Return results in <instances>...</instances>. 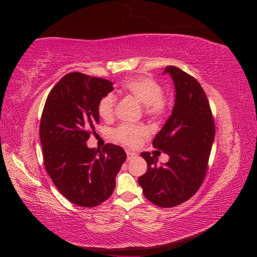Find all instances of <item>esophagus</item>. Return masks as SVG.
I'll list each match as a JSON object with an SVG mask.
<instances>
[{
    "instance_id": "34e87169",
    "label": "esophagus",
    "mask_w": 257,
    "mask_h": 257,
    "mask_svg": "<svg viewBox=\"0 0 257 257\" xmlns=\"http://www.w3.org/2000/svg\"><path fill=\"white\" fill-rule=\"evenodd\" d=\"M126 155H127V160H133L137 157V153L132 150H126Z\"/></svg>"
}]
</instances>
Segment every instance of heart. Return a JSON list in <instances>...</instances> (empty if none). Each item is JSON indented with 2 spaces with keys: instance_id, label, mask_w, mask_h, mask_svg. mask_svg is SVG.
I'll return each instance as SVG.
<instances>
[{
  "instance_id": "b5f03b06",
  "label": "heart",
  "mask_w": 257,
  "mask_h": 257,
  "mask_svg": "<svg viewBox=\"0 0 257 257\" xmlns=\"http://www.w3.org/2000/svg\"><path fill=\"white\" fill-rule=\"evenodd\" d=\"M122 92L124 94L134 97L137 102L144 105L145 112L152 118H161L167 109V102L162 95L160 84L148 77H135L122 83ZM115 97L111 93L104 95L99 99L97 112L104 120H110L114 113ZM147 134V130L141 125L123 124L114 131L116 141L127 146H136L142 137Z\"/></svg>"
}]
</instances>
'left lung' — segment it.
Here are the masks:
<instances>
[{
    "label": "left lung",
    "mask_w": 257,
    "mask_h": 257,
    "mask_svg": "<svg viewBox=\"0 0 257 257\" xmlns=\"http://www.w3.org/2000/svg\"><path fill=\"white\" fill-rule=\"evenodd\" d=\"M164 74L173 79L175 105L152 145L169 160L158 165L157 155L143 152L148 169L138 178V183L148 200L169 208L190 199L203 183L215 130L199 82L176 66H167Z\"/></svg>",
    "instance_id": "left-lung-1"
}]
</instances>
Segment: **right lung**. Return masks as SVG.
<instances>
[{"instance_id": "add662e5", "label": "right lung", "mask_w": 257, "mask_h": 257, "mask_svg": "<svg viewBox=\"0 0 257 257\" xmlns=\"http://www.w3.org/2000/svg\"><path fill=\"white\" fill-rule=\"evenodd\" d=\"M112 90L109 80L69 73L45 103L40 138L46 170L62 195L81 207H95L110 197L126 160L119 146L108 144L102 151L87 146L99 123V99Z\"/></svg>"}]
</instances>
